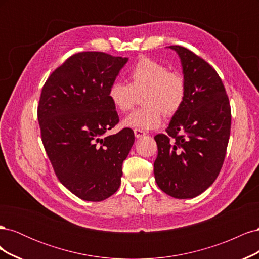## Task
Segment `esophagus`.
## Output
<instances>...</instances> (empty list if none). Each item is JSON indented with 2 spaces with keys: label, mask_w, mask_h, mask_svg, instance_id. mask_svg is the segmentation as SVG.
I'll list each match as a JSON object with an SVG mask.
<instances>
[{
  "label": "esophagus",
  "mask_w": 259,
  "mask_h": 259,
  "mask_svg": "<svg viewBox=\"0 0 259 259\" xmlns=\"http://www.w3.org/2000/svg\"><path fill=\"white\" fill-rule=\"evenodd\" d=\"M134 135L136 138H140V137H144L146 135V133L140 130H134Z\"/></svg>",
  "instance_id": "1"
}]
</instances>
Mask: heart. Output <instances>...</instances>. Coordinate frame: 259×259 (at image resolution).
<instances>
[{
  "mask_svg": "<svg viewBox=\"0 0 259 259\" xmlns=\"http://www.w3.org/2000/svg\"><path fill=\"white\" fill-rule=\"evenodd\" d=\"M130 84L114 81L108 91V97L119 112H127L142 97L144 108L128 114L122 125L128 128L150 131L161 126L163 112L174 115L186 99L184 77L152 58L143 57L131 69Z\"/></svg>",
  "mask_w": 259,
  "mask_h": 259,
  "instance_id": "1",
  "label": "heart"
}]
</instances>
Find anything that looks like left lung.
I'll return each instance as SVG.
<instances>
[{"instance_id": "left-lung-1", "label": "left lung", "mask_w": 259, "mask_h": 259, "mask_svg": "<svg viewBox=\"0 0 259 259\" xmlns=\"http://www.w3.org/2000/svg\"><path fill=\"white\" fill-rule=\"evenodd\" d=\"M168 48L179 56L187 91L167 135L154 137V177L170 197L191 199L204 192L221 171L230 136L231 109L214 68L183 46Z\"/></svg>"}]
</instances>
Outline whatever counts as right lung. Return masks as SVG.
Masks as SVG:
<instances>
[{"label": "right lung", "instance_id": "1", "mask_svg": "<svg viewBox=\"0 0 259 259\" xmlns=\"http://www.w3.org/2000/svg\"><path fill=\"white\" fill-rule=\"evenodd\" d=\"M128 61L101 52L72 55L45 82L37 119L44 148L59 182L84 201L106 200L119 189L122 164L135 142L108 97Z\"/></svg>", "mask_w": 259, "mask_h": 259}]
</instances>
